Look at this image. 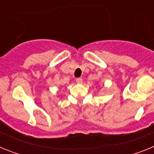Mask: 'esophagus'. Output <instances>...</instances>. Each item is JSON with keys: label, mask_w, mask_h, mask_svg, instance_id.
<instances>
[{"label": "esophagus", "mask_w": 154, "mask_h": 154, "mask_svg": "<svg viewBox=\"0 0 154 154\" xmlns=\"http://www.w3.org/2000/svg\"><path fill=\"white\" fill-rule=\"evenodd\" d=\"M76 82H77V83H79V84H81V83H82V78H77L76 79Z\"/></svg>", "instance_id": "1"}]
</instances>
